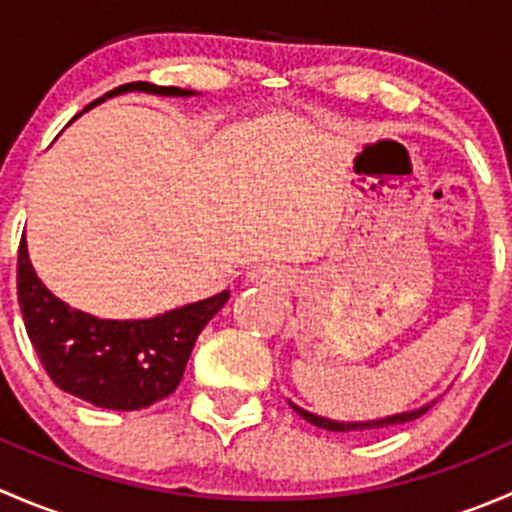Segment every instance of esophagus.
<instances>
[{
	"label": "esophagus",
	"instance_id": "34e87169",
	"mask_svg": "<svg viewBox=\"0 0 512 512\" xmlns=\"http://www.w3.org/2000/svg\"><path fill=\"white\" fill-rule=\"evenodd\" d=\"M252 282H260V285H280L282 275L275 270V267H257L252 270Z\"/></svg>",
	"mask_w": 512,
	"mask_h": 512
}]
</instances>
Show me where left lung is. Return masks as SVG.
I'll return each mask as SVG.
<instances>
[{
	"instance_id": "left-lung-1",
	"label": "left lung",
	"mask_w": 512,
	"mask_h": 512,
	"mask_svg": "<svg viewBox=\"0 0 512 512\" xmlns=\"http://www.w3.org/2000/svg\"><path fill=\"white\" fill-rule=\"evenodd\" d=\"M289 406H292V409L297 411V414L302 416L304 421L312 423V426L324 428V431H344V433H349V431H374V428H389V426H399V423L416 421L418 416H423V414H426L428 409H431L433 401H431V404L421 406V409L404 411V414H394V416H386V418H374V421H352V423H347V421H332V418H324V416H317V414H309V411L299 409V406H297V404H292V401H289Z\"/></svg>"
}]
</instances>
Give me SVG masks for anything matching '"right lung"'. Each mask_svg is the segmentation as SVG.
I'll use <instances>...</instances> for the list:
<instances>
[{"instance_id": "add662e5", "label": "right lung", "mask_w": 512, "mask_h": 512, "mask_svg": "<svg viewBox=\"0 0 512 512\" xmlns=\"http://www.w3.org/2000/svg\"><path fill=\"white\" fill-rule=\"evenodd\" d=\"M128 91L158 96L195 94L178 86L133 81L96 98L84 111ZM17 294L24 327L51 381L76 399L113 411L148 409L173 394L183 379L195 339L230 299L225 289L153 319H98L71 309L44 287L29 260L27 240L19 245Z\"/></svg>"}]
</instances>
